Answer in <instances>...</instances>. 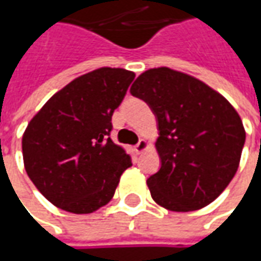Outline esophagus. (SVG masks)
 Listing matches in <instances>:
<instances>
[{"label": "esophagus", "mask_w": 261, "mask_h": 261, "mask_svg": "<svg viewBox=\"0 0 261 261\" xmlns=\"http://www.w3.org/2000/svg\"><path fill=\"white\" fill-rule=\"evenodd\" d=\"M134 149H135L136 154H141V152H144L148 149V141L146 139H141L135 146H134Z\"/></svg>", "instance_id": "34e87169"}]
</instances>
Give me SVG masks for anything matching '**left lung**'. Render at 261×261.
Instances as JSON below:
<instances>
[{
	"instance_id": "obj_1",
	"label": "left lung",
	"mask_w": 261,
	"mask_h": 261,
	"mask_svg": "<svg viewBox=\"0 0 261 261\" xmlns=\"http://www.w3.org/2000/svg\"><path fill=\"white\" fill-rule=\"evenodd\" d=\"M130 94L158 120L161 168L146 180L152 199L173 212L214 202L236 175L246 142L236 109L203 81L167 66L142 72Z\"/></svg>"
}]
</instances>
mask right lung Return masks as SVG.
<instances>
[{
	"instance_id": "right-lung-1",
	"label": "right lung",
	"mask_w": 261,
	"mask_h": 261,
	"mask_svg": "<svg viewBox=\"0 0 261 261\" xmlns=\"http://www.w3.org/2000/svg\"><path fill=\"white\" fill-rule=\"evenodd\" d=\"M135 74L98 68L54 94L23 134L27 175L46 199L71 214L107 205L130 156L109 138L112 116Z\"/></svg>"
}]
</instances>
